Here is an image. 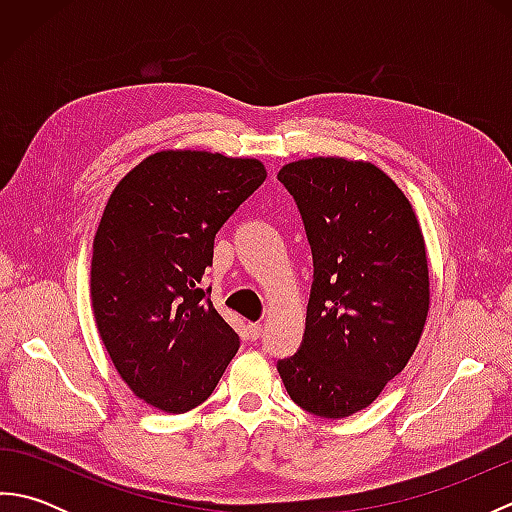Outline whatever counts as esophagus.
<instances>
[{"label":"esophagus","mask_w":512,"mask_h":512,"mask_svg":"<svg viewBox=\"0 0 512 512\" xmlns=\"http://www.w3.org/2000/svg\"><path fill=\"white\" fill-rule=\"evenodd\" d=\"M262 334H264V325H262V323H250V325H248L250 341H257Z\"/></svg>","instance_id":"obj_1"}]
</instances>
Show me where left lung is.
I'll use <instances>...</instances> for the list:
<instances>
[{"mask_svg": "<svg viewBox=\"0 0 512 512\" xmlns=\"http://www.w3.org/2000/svg\"><path fill=\"white\" fill-rule=\"evenodd\" d=\"M277 178L299 206L314 259L303 343L277 369L301 409L347 418L372 405L418 347L431 303L422 228L372 162L306 158Z\"/></svg>", "mask_w": 512, "mask_h": 512, "instance_id": "8db88e82", "label": "left lung"}]
</instances>
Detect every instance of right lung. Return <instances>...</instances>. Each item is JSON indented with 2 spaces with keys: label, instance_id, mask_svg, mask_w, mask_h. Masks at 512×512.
<instances>
[{
  "label": "right lung",
  "instance_id": "right-lung-1",
  "mask_svg": "<svg viewBox=\"0 0 512 512\" xmlns=\"http://www.w3.org/2000/svg\"><path fill=\"white\" fill-rule=\"evenodd\" d=\"M257 158L167 149L116 184L92 248V308L116 372L147 405L184 413L239 347L202 288L213 239L259 184Z\"/></svg>",
  "mask_w": 512,
  "mask_h": 512
}]
</instances>
